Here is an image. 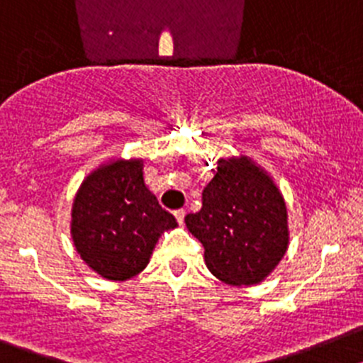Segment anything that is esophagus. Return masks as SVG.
<instances>
[{
  "label": "esophagus",
  "mask_w": 363,
  "mask_h": 363,
  "mask_svg": "<svg viewBox=\"0 0 363 363\" xmlns=\"http://www.w3.org/2000/svg\"><path fill=\"white\" fill-rule=\"evenodd\" d=\"M174 215H175V218H177L179 224H182V222H184V217H186V211L184 210H175Z\"/></svg>",
  "instance_id": "esophagus-1"
}]
</instances>
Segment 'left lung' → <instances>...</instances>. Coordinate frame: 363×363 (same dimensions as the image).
<instances>
[{
	"instance_id": "8db88e82",
	"label": "left lung",
	"mask_w": 363,
	"mask_h": 363,
	"mask_svg": "<svg viewBox=\"0 0 363 363\" xmlns=\"http://www.w3.org/2000/svg\"><path fill=\"white\" fill-rule=\"evenodd\" d=\"M204 246L208 269L231 286H253L275 269L289 244L287 208L273 179L250 157L218 159L202 208L184 217Z\"/></svg>"
}]
</instances>
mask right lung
<instances>
[{"label":"right lung","mask_w":363,"mask_h":363,"mask_svg":"<svg viewBox=\"0 0 363 363\" xmlns=\"http://www.w3.org/2000/svg\"><path fill=\"white\" fill-rule=\"evenodd\" d=\"M177 220L146 188L141 159L94 169L77 189L70 233L81 259L106 280H128L150 262L161 233Z\"/></svg>","instance_id":"right-lung-1"}]
</instances>
